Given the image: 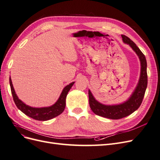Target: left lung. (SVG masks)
Instances as JSON below:
<instances>
[{
  "mask_svg": "<svg viewBox=\"0 0 160 160\" xmlns=\"http://www.w3.org/2000/svg\"><path fill=\"white\" fill-rule=\"evenodd\" d=\"M122 41L136 53L141 65L138 83L129 98L124 102L115 105H105L97 100L89 89V105L93 112L101 117L111 119H119L129 115L141 105L148 85L147 61L146 57L137 45L125 35H122Z\"/></svg>",
  "mask_w": 160,
  "mask_h": 160,
  "instance_id": "left-lung-1",
  "label": "left lung"
}]
</instances>
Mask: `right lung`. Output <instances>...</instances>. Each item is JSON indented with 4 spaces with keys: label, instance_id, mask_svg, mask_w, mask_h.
<instances>
[{
    "label": "right lung",
    "instance_id": "obj_1",
    "mask_svg": "<svg viewBox=\"0 0 160 160\" xmlns=\"http://www.w3.org/2000/svg\"><path fill=\"white\" fill-rule=\"evenodd\" d=\"M9 83H10L14 101L19 110H21L23 113L34 119L38 121H47L57 117L63 112L66 105V98L67 93H69V90L75 83V82H72L70 84L65 87L59 99L54 104L51 106H48V107L42 108L31 107V106L24 103L21 99H19L15 91H14L11 77H9Z\"/></svg>",
    "mask_w": 160,
    "mask_h": 160
}]
</instances>
